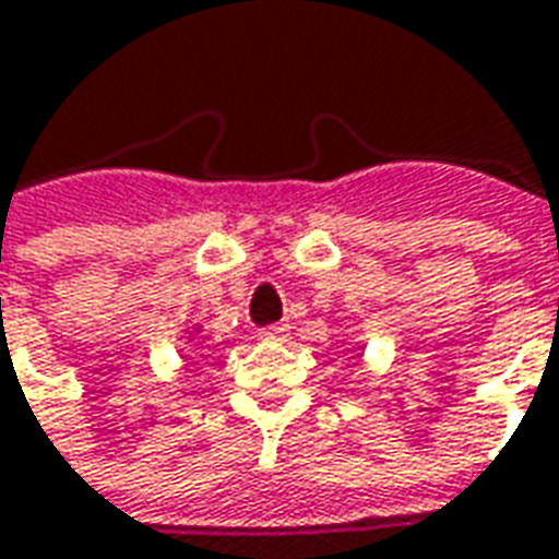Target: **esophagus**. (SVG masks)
Returning <instances> with one entry per match:
<instances>
[{"instance_id": "34e87169", "label": "esophagus", "mask_w": 559, "mask_h": 559, "mask_svg": "<svg viewBox=\"0 0 559 559\" xmlns=\"http://www.w3.org/2000/svg\"><path fill=\"white\" fill-rule=\"evenodd\" d=\"M288 336V324H271V328H261L259 340L264 343H283Z\"/></svg>"}]
</instances>
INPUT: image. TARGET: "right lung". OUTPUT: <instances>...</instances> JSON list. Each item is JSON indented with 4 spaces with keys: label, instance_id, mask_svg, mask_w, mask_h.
<instances>
[{
    "label": "right lung",
    "instance_id": "1",
    "mask_svg": "<svg viewBox=\"0 0 559 559\" xmlns=\"http://www.w3.org/2000/svg\"><path fill=\"white\" fill-rule=\"evenodd\" d=\"M201 331H204V324H195V322L186 328V343H189V349L192 352L201 349V346H192V343H195V336H201Z\"/></svg>",
    "mask_w": 559,
    "mask_h": 559
}]
</instances>
